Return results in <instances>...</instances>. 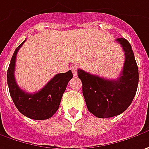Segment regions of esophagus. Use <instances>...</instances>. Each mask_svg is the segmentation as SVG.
I'll return each instance as SVG.
<instances>
[{
	"label": "esophagus",
	"instance_id": "34e87169",
	"mask_svg": "<svg viewBox=\"0 0 149 149\" xmlns=\"http://www.w3.org/2000/svg\"><path fill=\"white\" fill-rule=\"evenodd\" d=\"M78 68H79V67L77 65H75V66H73L72 68V74L74 75V76L77 75V70H78Z\"/></svg>",
	"mask_w": 149,
	"mask_h": 149
}]
</instances>
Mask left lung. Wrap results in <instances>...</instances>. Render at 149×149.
Wrapping results in <instances>:
<instances>
[{
  "label": "left lung",
  "mask_w": 149,
  "mask_h": 149,
  "mask_svg": "<svg viewBox=\"0 0 149 149\" xmlns=\"http://www.w3.org/2000/svg\"><path fill=\"white\" fill-rule=\"evenodd\" d=\"M116 41L125 54L123 68L118 78L109 80L81 69L77 71L87 109L100 118L123 113L132 103L139 84V68L130 43L125 38H118Z\"/></svg>",
  "instance_id": "1"
}]
</instances>
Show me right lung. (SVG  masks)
<instances>
[{"label": "right lung", "instance_id": "right-lung-1", "mask_svg": "<svg viewBox=\"0 0 149 149\" xmlns=\"http://www.w3.org/2000/svg\"><path fill=\"white\" fill-rule=\"evenodd\" d=\"M25 41L15 50L7 70L10 95L16 108L24 116L35 120L48 119L57 111L68 81L73 75L71 70L65 73L56 74L45 87L35 93H28L22 90L15 78V67L16 54Z\"/></svg>", "mask_w": 149, "mask_h": 149}]
</instances>
